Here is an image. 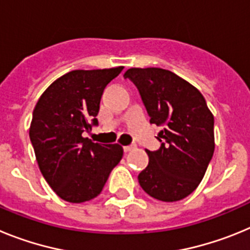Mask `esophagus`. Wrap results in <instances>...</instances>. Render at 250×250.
I'll use <instances>...</instances> for the list:
<instances>
[{"label":"esophagus","instance_id":"1","mask_svg":"<svg viewBox=\"0 0 250 250\" xmlns=\"http://www.w3.org/2000/svg\"><path fill=\"white\" fill-rule=\"evenodd\" d=\"M134 147H135V146H132V145H129V146H124V151L129 152V151H131V150L134 149Z\"/></svg>","mask_w":250,"mask_h":250}]
</instances>
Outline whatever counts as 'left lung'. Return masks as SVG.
Instances as JSON below:
<instances>
[{"mask_svg": "<svg viewBox=\"0 0 250 250\" xmlns=\"http://www.w3.org/2000/svg\"><path fill=\"white\" fill-rule=\"evenodd\" d=\"M150 123L163 126L160 149L149 151V164L139 174L146 194L161 202L187 198L200 184L214 154V116L195 86L160 67H131Z\"/></svg>", "mask_w": 250, "mask_h": 250, "instance_id": "left-lung-1", "label": "left lung"}]
</instances>
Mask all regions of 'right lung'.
Masks as SVG:
<instances>
[{
  "label": "right lung",
  "mask_w": 250,
  "mask_h": 250,
  "mask_svg": "<svg viewBox=\"0 0 250 250\" xmlns=\"http://www.w3.org/2000/svg\"><path fill=\"white\" fill-rule=\"evenodd\" d=\"M123 68L67 72L48 86L35 106L30 139L36 161L65 202L79 204L96 198L123 158L121 145L99 144L83 136L98 124L104 89Z\"/></svg>",
  "instance_id": "1"
}]
</instances>
